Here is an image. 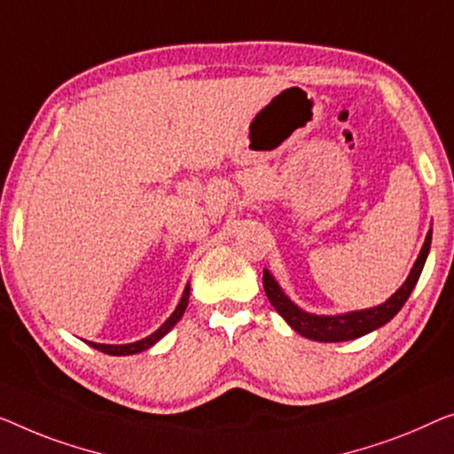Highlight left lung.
I'll list each match as a JSON object with an SVG mask.
<instances>
[{"label":"left lung","mask_w":454,"mask_h":454,"mask_svg":"<svg viewBox=\"0 0 454 454\" xmlns=\"http://www.w3.org/2000/svg\"><path fill=\"white\" fill-rule=\"evenodd\" d=\"M430 242H432V232H428V236H426L420 256H418L414 267H411L403 286L397 289L387 301L381 303V306L371 308V309H361V312H350L344 316H314V314L301 312L300 308L294 306V303L287 300V295L281 292L269 270L262 273V287H265V294L269 297V301L273 303V308L286 317V322L295 330V333H300L306 338H312V340H317V342L353 340V338L373 333L375 328H381L383 324H387L391 317L400 312L403 303L408 301L411 289L416 287L418 279H420L426 256H428V250H430Z\"/></svg>","instance_id":"obj_1"}]
</instances>
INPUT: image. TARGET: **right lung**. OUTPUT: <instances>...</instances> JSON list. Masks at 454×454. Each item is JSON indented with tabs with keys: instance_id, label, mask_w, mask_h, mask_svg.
<instances>
[{
	"instance_id": "add662e5",
	"label": "right lung",
	"mask_w": 454,
	"mask_h": 454,
	"mask_svg": "<svg viewBox=\"0 0 454 454\" xmlns=\"http://www.w3.org/2000/svg\"><path fill=\"white\" fill-rule=\"evenodd\" d=\"M187 301H189V286L185 287V292H184V297H181V301H179V306H177V309H175V312L171 314V317H168V320L162 324V326L157 330V333L154 334H151V336H146V338H142V340H138V342H130V344H98V342H90L93 348H98V350H101V353H106V355H116V356H124V355H137V353H142V350H146L148 347H153L154 342L159 340V338H162L165 336L168 330H171L175 324H177L179 320H181V316H184V312H185V308H187Z\"/></svg>"
}]
</instances>
